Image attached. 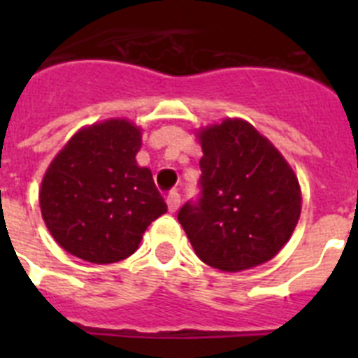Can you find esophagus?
Wrapping results in <instances>:
<instances>
[{
	"mask_svg": "<svg viewBox=\"0 0 358 358\" xmlns=\"http://www.w3.org/2000/svg\"><path fill=\"white\" fill-rule=\"evenodd\" d=\"M166 204H169V211H177L179 206H181V195L177 194V192H170L169 197H166Z\"/></svg>",
	"mask_w": 358,
	"mask_h": 358,
	"instance_id": "1",
	"label": "esophagus"
}]
</instances>
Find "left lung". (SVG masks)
Returning <instances> with one entry per match:
<instances>
[{
	"mask_svg": "<svg viewBox=\"0 0 358 358\" xmlns=\"http://www.w3.org/2000/svg\"><path fill=\"white\" fill-rule=\"evenodd\" d=\"M199 140L201 194L177 213L195 255L226 273L265 264L289 242L301 213L292 169L243 120H224Z\"/></svg>",
	"mask_w": 358,
	"mask_h": 358,
	"instance_id": "left-lung-1",
	"label": "left lung"
}]
</instances>
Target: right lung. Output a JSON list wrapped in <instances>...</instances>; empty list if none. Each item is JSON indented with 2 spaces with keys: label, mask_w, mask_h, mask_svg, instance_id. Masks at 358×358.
I'll return each instance as SVG.
<instances>
[{
  "label": "right lung",
  "mask_w": 358,
  "mask_h": 358,
  "mask_svg": "<svg viewBox=\"0 0 358 358\" xmlns=\"http://www.w3.org/2000/svg\"><path fill=\"white\" fill-rule=\"evenodd\" d=\"M141 131L107 120L77 132L57 154L41 185V213L55 242L91 264H115L138 249L166 213L152 172L136 163Z\"/></svg>",
  "instance_id": "obj_1"
}]
</instances>
